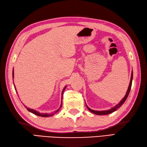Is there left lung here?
<instances>
[{"label": "left lung", "mask_w": 147, "mask_h": 147, "mask_svg": "<svg viewBox=\"0 0 147 147\" xmlns=\"http://www.w3.org/2000/svg\"><path fill=\"white\" fill-rule=\"evenodd\" d=\"M132 80H133V71H132V73H131V80H130V82H129V86H128V88H127V90L126 92V95L124 96V98L121 100V101L118 104H117L115 106H114V107L111 108V109H109V110H107V111H94V110H92V109H90L88 106L86 105L87 108L88 109V110L92 112V113L95 114H96V115H107V114H109L111 113H112V112L115 111L116 110H117V109L119 108L121 106L123 105L124 102L126 101V100L127 99V96H128V95L129 93V92H130V90H131V85H132Z\"/></svg>", "instance_id": "left-lung-1"}]
</instances>
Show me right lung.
<instances>
[{
  "mask_svg": "<svg viewBox=\"0 0 147 147\" xmlns=\"http://www.w3.org/2000/svg\"><path fill=\"white\" fill-rule=\"evenodd\" d=\"M12 78H14V70H12ZM14 88H15V90H16V87H15V86H14ZM65 88H66V86H65L64 87L63 90H62V94H63V92H64V91L65 90ZM24 106L26 108L27 110L29 112H32V113H33V114H35V115H38V116H41V117H49V116H52V115H54L55 114H56V113H57V112H58V111H59V109H60L61 108V107H62V102H61V105H60V107H59V108L57 109V110H56V111L54 112V113H52V114H47V113L43 114V113H40V112H39L38 111H36L34 110V109H30V108H28V107H27L26 106H25V105H24Z\"/></svg>",
  "mask_w": 147,
  "mask_h": 147,
  "instance_id": "add662e5",
  "label": "right lung"
}]
</instances>
